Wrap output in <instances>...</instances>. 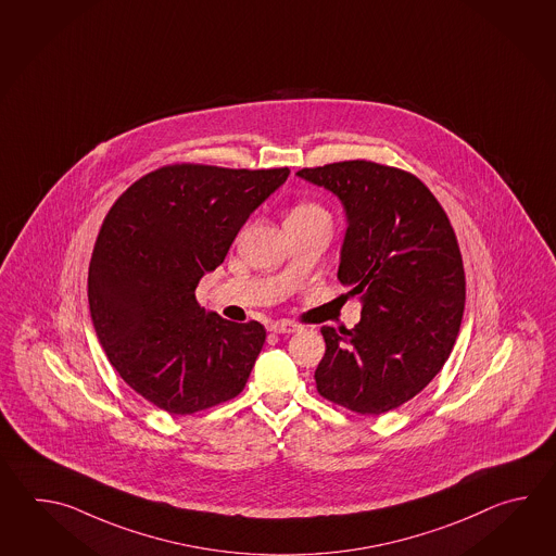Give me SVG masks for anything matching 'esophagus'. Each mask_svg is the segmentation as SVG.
Segmentation results:
<instances>
[{
  "label": "esophagus",
  "mask_w": 556,
  "mask_h": 556,
  "mask_svg": "<svg viewBox=\"0 0 556 556\" xmlns=\"http://www.w3.org/2000/svg\"><path fill=\"white\" fill-rule=\"evenodd\" d=\"M270 330L274 333H294V331L300 330V324H295L292 319H280V321H274Z\"/></svg>",
  "instance_id": "esophagus-1"
}]
</instances>
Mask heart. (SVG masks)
I'll return each instance as SVG.
<instances>
[{
	"label": "heart",
	"instance_id": "obj_1",
	"mask_svg": "<svg viewBox=\"0 0 556 556\" xmlns=\"http://www.w3.org/2000/svg\"><path fill=\"white\" fill-rule=\"evenodd\" d=\"M316 218H328L326 208L314 201H302L294 204L290 208V213L286 216V220H294V223H304V220H316Z\"/></svg>",
	"mask_w": 556,
	"mask_h": 556
}]
</instances>
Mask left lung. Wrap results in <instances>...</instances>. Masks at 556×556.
<instances>
[{
	"label": "left lung",
	"instance_id": "8db88e82",
	"mask_svg": "<svg viewBox=\"0 0 556 556\" xmlns=\"http://www.w3.org/2000/svg\"><path fill=\"white\" fill-rule=\"evenodd\" d=\"M348 214L338 278L362 298L348 330L321 326L316 388L328 402L381 415L409 402L445 366L462 328L463 256L450 216L419 178L366 159L300 168Z\"/></svg>",
	"mask_w": 556,
	"mask_h": 556
}]
</instances>
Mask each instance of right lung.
Returning a JSON list of instances; mask_svg holds the SVG:
<instances>
[{
  "instance_id": "obj_1",
  "label": "right lung",
  "mask_w": 556,
  "mask_h": 556,
  "mask_svg": "<svg viewBox=\"0 0 556 556\" xmlns=\"http://www.w3.org/2000/svg\"><path fill=\"white\" fill-rule=\"evenodd\" d=\"M290 168L177 163L135 180L109 208L89 264L97 338L118 376L170 415L244 390L266 330L204 314L194 290Z\"/></svg>"
}]
</instances>
